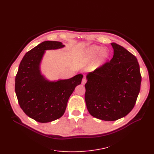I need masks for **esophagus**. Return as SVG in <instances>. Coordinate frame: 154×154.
<instances>
[{
  "mask_svg": "<svg viewBox=\"0 0 154 154\" xmlns=\"http://www.w3.org/2000/svg\"><path fill=\"white\" fill-rule=\"evenodd\" d=\"M86 82H87V79L84 77L83 78L82 80V85H84Z\"/></svg>",
  "mask_w": 154,
  "mask_h": 154,
  "instance_id": "obj_1",
  "label": "esophagus"
}]
</instances>
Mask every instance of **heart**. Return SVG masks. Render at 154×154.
I'll use <instances>...</instances> for the list:
<instances>
[{
  "instance_id": "heart-1",
  "label": "heart",
  "mask_w": 154,
  "mask_h": 154,
  "mask_svg": "<svg viewBox=\"0 0 154 154\" xmlns=\"http://www.w3.org/2000/svg\"><path fill=\"white\" fill-rule=\"evenodd\" d=\"M99 54L98 58L97 59L96 63L97 65H101L106 62L109 57V53L106 48H102L100 46L92 45L88 48V49L84 54V61L85 63H89L93 60L95 57Z\"/></svg>"
}]
</instances>
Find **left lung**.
<instances>
[{
    "instance_id": "8db88e82",
    "label": "left lung",
    "mask_w": 154,
    "mask_h": 154,
    "mask_svg": "<svg viewBox=\"0 0 154 154\" xmlns=\"http://www.w3.org/2000/svg\"><path fill=\"white\" fill-rule=\"evenodd\" d=\"M114 56L87 75L85 100L88 112L105 121L127 116L134 108L142 77L137 58L121 45L111 43Z\"/></svg>"
}]
</instances>
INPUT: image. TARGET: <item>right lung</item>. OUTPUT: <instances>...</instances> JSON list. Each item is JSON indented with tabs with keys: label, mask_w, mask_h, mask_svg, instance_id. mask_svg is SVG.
Segmentation results:
<instances>
[{
	"label": "right lung",
	"mask_w": 154,
	"mask_h": 154,
	"mask_svg": "<svg viewBox=\"0 0 154 154\" xmlns=\"http://www.w3.org/2000/svg\"><path fill=\"white\" fill-rule=\"evenodd\" d=\"M64 46L57 41L43 42L27 52L20 63L15 76V94L24 113L37 122L47 123L60 118L70 96L81 84L82 74L51 82L41 74L40 64L45 51Z\"/></svg>",
	"instance_id": "1"
}]
</instances>
